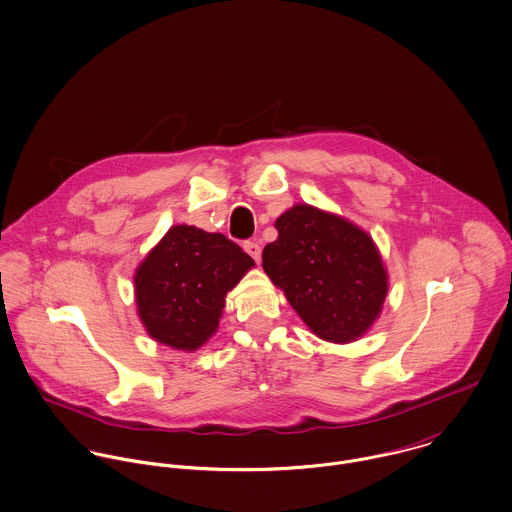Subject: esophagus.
Listing matches in <instances>:
<instances>
[{
    "instance_id": "1",
    "label": "esophagus",
    "mask_w": 512,
    "mask_h": 512,
    "mask_svg": "<svg viewBox=\"0 0 512 512\" xmlns=\"http://www.w3.org/2000/svg\"><path fill=\"white\" fill-rule=\"evenodd\" d=\"M243 249H245L255 261L261 259V245H259L257 241H245V243H243Z\"/></svg>"
}]
</instances>
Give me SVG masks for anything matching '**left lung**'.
Returning a JSON list of instances; mask_svg holds the SVG:
<instances>
[{
    "label": "left lung",
    "mask_w": 512,
    "mask_h": 512,
    "mask_svg": "<svg viewBox=\"0 0 512 512\" xmlns=\"http://www.w3.org/2000/svg\"><path fill=\"white\" fill-rule=\"evenodd\" d=\"M263 269L314 336L332 343L363 338L381 316L389 273L365 229L310 204L275 222Z\"/></svg>",
    "instance_id": "obj_1"
}]
</instances>
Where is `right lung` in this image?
I'll return each mask as SVG.
<instances>
[{
	"instance_id": "1",
	"label": "right lung",
	"mask_w": 512,
	"mask_h": 512,
	"mask_svg": "<svg viewBox=\"0 0 512 512\" xmlns=\"http://www.w3.org/2000/svg\"><path fill=\"white\" fill-rule=\"evenodd\" d=\"M253 267L224 233L172 226L135 269L137 316L153 340L196 351L216 334L229 290Z\"/></svg>"
}]
</instances>
